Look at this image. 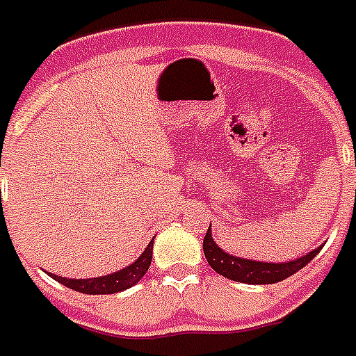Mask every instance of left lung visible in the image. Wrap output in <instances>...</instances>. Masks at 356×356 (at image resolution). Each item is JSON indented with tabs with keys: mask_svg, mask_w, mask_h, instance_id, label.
<instances>
[{
	"mask_svg": "<svg viewBox=\"0 0 356 356\" xmlns=\"http://www.w3.org/2000/svg\"><path fill=\"white\" fill-rule=\"evenodd\" d=\"M320 248L322 247L314 248L309 254L298 259H293V261L263 263L254 261V259L238 258V256L225 252L223 248H219L218 243L212 239L210 227H208L207 236L203 239L204 256H207V261L210 263V267L216 273L228 280H234V282L250 283V285H268V283H278L282 280L289 278V276H293L294 273H298L300 268L305 267L320 252Z\"/></svg>",
	"mask_w": 356,
	"mask_h": 356,
	"instance_id": "left-lung-1",
	"label": "left lung"
}]
</instances>
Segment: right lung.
Listing matches in <instances>:
<instances>
[{"label":"right lung","instance_id":"add662e5","mask_svg":"<svg viewBox=\"0 0 356 356\" xmlns=\"http://www.w3.org/2000/svg\"><path fill=\"white\" fill-rule=\"evenodd\" d=\"M152 252H153V239L146 247L137 261H133L129 267L118 270V273L108 274V276H100V278H89V280H71V278H62L56 274H51V278L60 282L65 287L78 291L83 294H115L120 291L133 287L138 280L143 278L146 270L152 265Z\"/></svg>","mask_w":356,"mask_h":356}]
</instances>
